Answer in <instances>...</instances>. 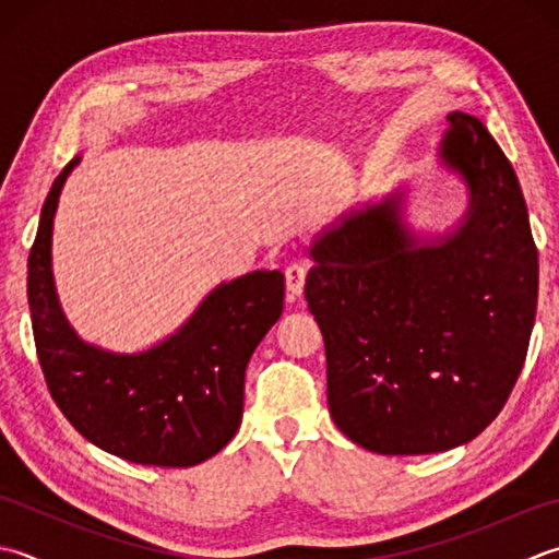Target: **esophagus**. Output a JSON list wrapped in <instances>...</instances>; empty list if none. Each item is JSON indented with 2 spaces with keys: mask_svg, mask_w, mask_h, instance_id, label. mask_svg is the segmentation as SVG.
<instances>
[{
  "mask_svg": "<svg viewBox=\"0 0 559 559\" xmlns=\"http://www.w3.org/2000/svg\"><path fill=\"white\" fill-rule=\"evenodd\" d=\"M308 264L305 261H290L286 266V286L293 295H300L305 288V278H308Z\"/></svg>",
  "mask_w": 559,
  "mask_h": 559,
  "instance_id": "obj_1",
  "label": "esophagus"
}]
</instances>
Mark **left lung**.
<instances>
[{"instance_id":"obj_1","label":"left lung","mask_w":559,"mask_h":559,"mask_svg":"<svg viewBox=\"0 0 559 559\" xmlns=\"http://www.w3.org/2000/svg\"><path fill=\"white\" fill-rule=\"evenodd\" d=\"M441 157L473 193L453 237L414 247L395 193L310 249L305 298L324 338L332 419L382 455L451 451L483 433L526 364L538 308V249L511 162L467 114L448 116Z\"/></svg>"}]
</instances>
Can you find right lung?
<instances>
[{"label": "right lung", "instance_id": "obj_1", "mask_svg": "<svg viewBox=\"0 0 559 559\" xmlns=\"http://www.w3.org/2000/svg\"><path fill=\"white\" fill-rule=\"evenodd\" d=\"M76 162L52 181L28 254L31 324L50 397L106 453L140 465H199L239 429L245 370L283 312V273L254 271L223 283L177 334L145 354L84 344L62 317L50 273L52 215Z\"/></svg>", "mask_w": 559, "mask_h": 559}]
</instances>
